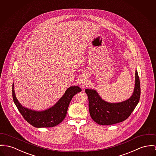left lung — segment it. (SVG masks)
<instances>
[{"label":"left lung","mask_w":156,"mask_h":156,"mask_svg":"<svg viewBox=\"0 0 156 156\" xmlns=\"http://www.w3.org/2000/svg\"><path fill=\"white\" fill-rule=\"evenodd\" d=\"M88 97L90 116L97 123L110 125L126 120L138 105L141 95L140 81L135 71V84L133 93L128 100L118 103H110L103 100L95 90L86 89Z\"/></svg>","instance_id":"8db88e82"}]
</instances>
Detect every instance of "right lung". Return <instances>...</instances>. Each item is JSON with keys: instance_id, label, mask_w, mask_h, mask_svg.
Instances as JSON below:
<instances>
[{"instance_id": "1", "label": "right lung", "mask_w": 156, "mask_h": 156, "mask_svg": "<svg viewBox=\"0 0 156 156\" xmlns=\"http://www.w3.org/2000/svg\"><path fill=\"white\" fill-rule=\"evenodd\" d=\"M13 88V84L12 97L16 106L24 119L36 128H51L59 124L66 117L73 97L81 91V89L78 86L71 87L54 106L43 112H36L24 108L19 103L15 97Z\"/></svg>"}]
</instances>
